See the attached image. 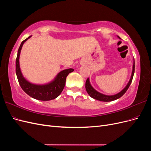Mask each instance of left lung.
<instances>
[{"label": "left lung", "mask_w": 151, "mask_h": 151, "mask_svg": "<svg viewBox=\"0 0 151 151\" xmlns=\"http://www.w3.org/2000/svg\"><path fill=\"white\" fill-rule=\"evenodd\" d=\"M118 38H120L119 36H118ZM134 72H135V61H134V65H133V69H132V76L130 77V79L129 82V83L127 84V85L126 86L125 88L123 89L122 91L119 93H118L115 95H113V96H107V95H104L103 94L101 93H100L99 92H98L97 91H96L92 86H91L90 82H89V78H88V79L86 80V89L87 93H88V94L90 96L91 98H93L95 99L99 100V101H105V102H108V101H114V100H116L118 98H121L122 96L124 94L126 91H127V89H129L130 85L131 84V83L132 81V79H133V77H134Z\"/></svg>", "instance_id": "1"}]
</instances>
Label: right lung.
I'll list each match as a JSON object with an SVG mask.
<instances>
[{
	"mask_svg": "<svg viewBox=\"0 0 151 151\" xmlns=\"http://www.w3.org/2000/svg\"><path fill=\"white\" fill-rule=\"evenodd\" d=\"M31 36H29L24 41H22L20 47L18 49L17 58L16 60V73L22 89L28 94L29 96L34 99L41 101H49L55 99L60 95L64 88L65 85L66 77L69 73L74 71L73 68H68L58 73L55 79L51 83L45 85H36L30 83L26 81L22 76L19 67V55L22 45L26 41L29 39Z\"/></svg>",
	"mask_w": 151,
	"mask_h": 151,
	"instance_id": "1",
	"label": "right lung"
}]
</instances>
